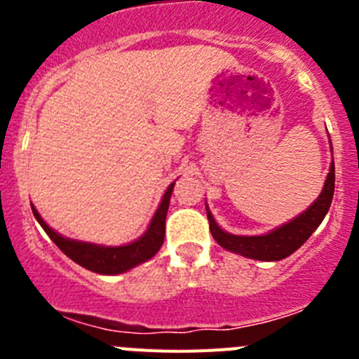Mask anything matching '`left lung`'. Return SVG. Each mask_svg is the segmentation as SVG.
<instances>
[{
	"label": "left lung",
	"mask_w": 359,
	"mask_h": 359,
	"mask_svg": "<svg viewBox=\"0 0 359 359\" xmlns=\"http://www.w3.org/2000/svg\"><path fill=\"white\" fill-rule=\"evenodd\" d=\"M332 194H334V161H331L327 177H325V183H323V189L318 198L311 203L302 214L291 219L290 223L282 224V226L275 228L268 233H262V236H233V233H228L215 223L214 215L208 210L207 205L212 237L217 241L221 248L239 253V255L248 257V259L269 262L282 261V259H286L291 253L297 252L309 239L311 233L320 226L325 214L329 212V207H331Z\"/></svg>",
	"instance_id": "1"
}]
</instances>
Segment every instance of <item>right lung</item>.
<instances>
[{"instance_id": "obj_1", "label": "right lung", "mask_w": 359, "mask_h": 359, "mask_svg": "<svg viewBox=\"0 0 359 359\" xmlns=\"http://www.w3.org/2000/svg\"><path fill=\"white\" fill-rule=\"evenodd\" d=\"M172 190L174 183H170L169 189L165 190L163 198H161L156 212L152 215L151 223H149L144 236H140L136 241H133V243L122 244V246H104V244L69 239V237L57 233L55 230H52L48 224L44 223V219L41 217L39 212L36 210L34 205H32V212H34V217L37 219V223L48 233L50 239L73 262H77L79 266L90 269L93 273L118 275L126 273V271H129L135 266L149 261L161 248V244H163L165 239V217H167V210H169Z\"/></svg>"}]
</instances>
